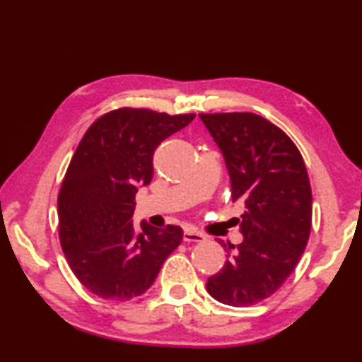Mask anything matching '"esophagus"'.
Here are the masks:
<instances>
[{"instance_id": "obj_1", "label": "esophagus", "mask_w": 362, "mask_h": 362, "mask_svg": "<svg viewBox=\"0 0 362 362\" xmlns=\"http://www.w3.org/2000/svg\"><path fill=\"white\" fill-rule=\"evenodd\" d=\"M206 240V236L203 233H198L194 230H185L183 231V241L185 243H203Z\"/></svg>"}]
</instances>
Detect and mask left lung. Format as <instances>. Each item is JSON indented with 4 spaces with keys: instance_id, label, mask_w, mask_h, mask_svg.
I'll return each mask as SVG.
<instances>
[{
    "instance_id": "left-lung-1",
    "label": "left lung",
    "mask_w": 362,
    "mask_h": 362,
    "mask_svg": "<svg viewBox=\"0 0 362 362\" xmlns=\"http://www.w3.org/2000/svg\"><path fill=\"white\" fill-rule=\"evenodd\" d=\"M222 150L233 201L243 199V243L226 249L223 268L207 279L220 303L250 306L273 296L302 257L311 231V187L303 158L287 134L249 112L201 113ZM231 248H236L235 253Z\"/></svg>"
}]
</instances>
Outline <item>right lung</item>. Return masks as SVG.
Returning <instances> with one entry per match:
<instances>
[{
  "label": "right lung",
  "mask_w": 362,
  "mask_h": 362,
  "mask_svg": "<svg viewBox=\"0 0 362 362\" xmlns=\"http://www.w3.org/2000/svg\"><path fill=\"white\" fill-rule=\"evenodd\" d=\"M194 113L122 107L97 118L79 142L60 187L59 238L86 289L124 302L148 289L182 243L180 226L132 223L139 185L153 177V153Z\"/></svg>",
  "instance_id": "right-lung-1"
}]
</instances>
